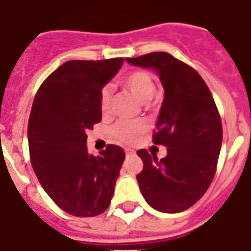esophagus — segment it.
I'll return each instance as SVG.
<instances>
[{"label": "esophagus", "mask_w": 251, "mask_h": 251, "mask_svg": "<svg viewBox=\"0 0 251 251\" xmlns=\"http://www.w3.org/2000/svg\"><path fill=\"white\" fill-rule=\"evenodd\" d=\"M125 152H126V156H130V155H134V153H135L133 150H129V149L125 150Z\"/></svg>", "instance_id": "esophagus-1"}]
</instances>
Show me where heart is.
I'll return each mask as SVG.
<instances>
[{
  "label": "heart",
  "mask_w": 251,
  "mask_h": 251,
  "mask_svg": "<svg viewBox=\"0 0 251 251\" xmlns=\"http://www.w3.org/2000/svg\"><path fill=\"white\" fill-rule=\"evenodd\" d=\"M122 86L129 90L135 98L142 102L149 101L155 91L152 75L146 70H134L129 73L122 79ZM112 102V92L108 87L102 88L100 94V109L102 113H108ZM149 129L145 121L135 120V121H120L113 126L112 135L117 141L125 145H134L141 139Z\"/></svg>",
  "instance_id": "heart-1"
}]
</instances>
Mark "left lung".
<instances>
[{"instance_id":"8db88e82","label":"left lung","mask_w":251,"mask_h":251,"mask_svg":"<svg viewBox=\"0 0 251 251\" xmlns=\"http://www.w3.org/2000/svg\"><path fill=\"white\" fill-rule=\"evenodd\" d=\"M126 61L155 70L164 88L153 143L165 146L168 153L157 160L146 150L138 151L143 161L137 175L139 189L155 210L182 212L202 198L214 179L223 141L218 108L202 76L169 53Z\"/></svg>"}]
</instances>
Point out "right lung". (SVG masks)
Wrapping results in <instances>:
<instances>
[{"label":"right lung","instance_id":"1","mask_svg":"<svg viewBox=\"0 0 251 251\" xmlns=\"http://www.w3.org/2000/svg\"><path fill=\"white\" fill-rule=\"evenodd\" d=\"M124 58L73 60L43 82L28 120L33 172L57 206L88 218L109 207L125 160L121 147L108 145L99 156L87 151V131L101 121L100 94Z\"/></svg>","mask_w":251,"mask_h":251}]
</instances>
